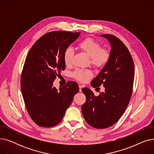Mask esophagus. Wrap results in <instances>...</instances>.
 Listing matches in <instances>:
<instances>
[{"mask_svg": "<svg viewBox=\"0 0 154 154\" xmlns=\"http://www.w3.org/2000/svg\"><path fill=\"white\" fill-rule=\"evenodd\" d=\"M79 91L81 92V91H82V88H83L84 86H83L82 85H79Z\"/></svg>", "mask_w": 154, "mask_h": 154, "instance_id": "1", "label": "esophagus"}]
</instances>
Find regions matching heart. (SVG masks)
<instances>
[{"mask_svg": "<svg viewBox=\"0 0 154 154\" xmlns=\"http://www.w3.org/2000/svg\"><path fill=\"white\" fill-rule=\"evenodd\" d=\"M78 47L82 51L86 53L91 58V63L96 68H102L108 63L110 53L106 48H102L101 44L93 38L88 37L80 42ZM74 55V50L69 47L63 52V61L67 66L72 63ZM72 76L78 81L85 82L92 76V72L90 70L77 69L72 73Z\"/></svg>", "mask_w": 154, "mask_h": 154, "instance_id": "heart-1", "label": "heart"}]
</instances>
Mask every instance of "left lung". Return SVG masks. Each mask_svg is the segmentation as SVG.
I'll return each instance as SVG.
<instances>
[{"label": "left lung", "instance_id": "obj_1", "mask_svg": "<svg viewBox=\"0 0 154 154\" xmlns=\"http://www.w3.org/2000/svg\"><path fill=\"white\" fill-rule=\"evenodd\" d=\"M101 36L111 44L110 57L91 85L98 88L102 85L105 91L95 96L89 88L82 89L86 97L83 116L88 125L99 129L112 126L122 117L130 102L134 80V61L127 47L114 35Z\"/></svg>", "mask_w": 154, "mask_h": 154}]
</instances>
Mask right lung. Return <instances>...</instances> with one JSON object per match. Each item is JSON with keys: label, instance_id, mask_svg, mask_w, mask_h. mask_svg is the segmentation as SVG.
I'll list each match as a JSON object with an SVG mask.
<instances>
[{"label": "right lung", "instance_id": "1", "mask_svg": "<svg viewBox=\"0 0 154 154\" xmlns=\"http://www.w3.org/2000/svg\"><path fill=\"white\" fill-rule=\"evenodd\" d=\"M80 34L68 31L48 32L37 40L27 54L21 74V91L30 118L39 126L57 125L79 92L75 82H68L59 90L53 87V82L66 67L65 50Z\"/></svg>", "mask_w": 154, "mask_h": 154}]
</instances>
